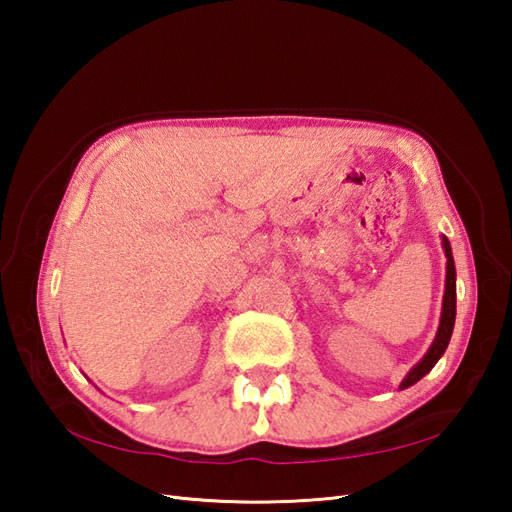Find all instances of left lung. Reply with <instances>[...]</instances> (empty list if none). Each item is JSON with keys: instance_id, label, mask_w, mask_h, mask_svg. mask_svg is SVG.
<instances>
[{"instance_id": "obj_1", "label": "left lung", "mask_w": 512, "mask_h": 512, "mask_svg": "<svg viewBox=\"0 0 512 512\" xmlns=\"http://www.w3.org/2000/svg\"><path fill=\"white\" fill-rule=\"evenodd\" d=\"M444 245V254H446V292H444V303H442V318H440V329L436 339H433V344L429 348V352L425 354V359L418 363L410 374L401 382V389H408L414 382L421 380L427 371H431V367L438 363L440 356L444 354L448 342H451V335H453V327H455V262H453V252H451V243L444 237L442 239Z\"/></svg>"}]
</instances>
